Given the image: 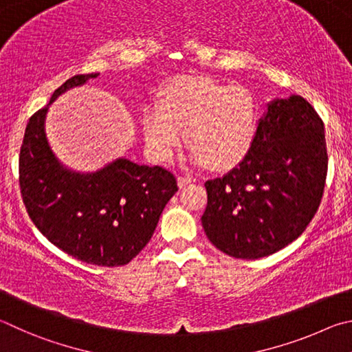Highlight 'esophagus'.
I'll list each match as a JSON object with an SVG mask.
<instances>
[{
  "instance_id": "esophagus-1",
  "label": "esophagus",
  "mask_w": 352,
  "mask_h": 352,
  "mask_svg": "<svg viewBox=\"0 0 352 352\" xmlns=\"http://www.w3.org/2000/svg\"><path fill=\"white\" fill-rule=\"evenodd\" d=\"M192 182H193V177H188V176H179V177H177V187H179V188L187 187L188 184H192Z\"/></svg>"
}]
</instances>
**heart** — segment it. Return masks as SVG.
<instances>
[{
  "label": "heart",
  "instance_id": "1",
  "mask_svg": "<svg viewBox=\"0 0 352 352\" xmlns=\"http://www.w3.org/2000/svg\"><path fill=\"white\" fill-rule=\"evenodd\" d=\"M258 129V104L245 86L201 76H179L165 86L159 104L142 114L145 148L156 162H168L182 146L190 164L227 168L249 153Z\"/></svg>",
  "mask_w": 352,
  "mask_h": 352
}]
</instances>
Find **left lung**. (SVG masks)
I'll use <instances>...</instances> for the list:
<instances>
[{"label": "left lung", "mask_w": 352, "mask_h": 352, "mask_svg": "<svg viewBox=\"0 0 352 352\" xmlns=\"http://www.w3.org/2000/svg\"><path fill=\"white\" fill-rule=\"evenodd\" d=\"M328 154L324 125L300 96L267 103L241 162L207 181L202 227L214 248L256 260L295 241L322 201Z\"/></svg>", "instance_id": "8db88e82"}]
</instances>
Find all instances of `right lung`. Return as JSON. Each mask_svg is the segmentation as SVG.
Instances as JSON below:
<instances>
[{"mask_svg": "<svg viewBox=\"0 0 352 352\" xmlns=\"http://www.w3.org/2000/svg\"><path fill=\"white\" fill-rule=\"evenodd\" d=\"M98 76L69 78L30 117L20 151V187L30 219L54 245L83 263L116 267L150 241L177 184L162 166L126 157L96 171H77L55 156L46 135L49 107Z\"/></svg>", "mask_w": 352, "mask_h": 352, "instance_id": "add662e5", "label": "right lung"}]
</instances>
